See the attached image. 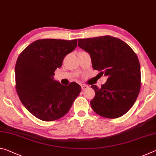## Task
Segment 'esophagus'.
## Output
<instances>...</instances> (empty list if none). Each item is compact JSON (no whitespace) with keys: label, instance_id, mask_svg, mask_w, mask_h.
<instances>
[{"label":"esophagus","instance_id":"34e87169","mask_svg":"<svg viewBox=\"0 0 156 156\" xmlns=\"http://www.w3.org/2000/svg\"><path fill=\"white\" fill-rule=\"evenodd\" d=\"M81 87H82V89H83V90H85V89H87L89 87L88 85H87V84H83Z\"/></svg>","mask_w":156,"mask_h":156}]
</instances>
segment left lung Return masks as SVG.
<instances>
[{"mask_svg": "<svg viewBox=\"0 0 156 156\" xmlns=\"http://www.w3.org/2000/svg\"><path fill=\"white\" fill-rule=\"evenodd\" d=\"M78 44L90 55L94 69L108 77L100 88L91 86L96 93L90 102L91 108L107 118L125 115L135 103L141 87L136 53L125 42L111 36L78 39Z\"/></svg>", "mask_w": 156, "mask_h": 156, "instance_id": "8db88e82", "label": "left lung"}]
</instances>
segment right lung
Here are the masks:
<instances>
[{
	"mask_svg": "<svg viewBox=\"0 0 156 156\" xmlns=\"http://www.w3.org/2000/svg\"><path fill=\"white\" fill-rule=\"evenodd\" d=\"M77 39H41L21 52L15 66L16 89L22 104L31 114L43 121L64 116L81 91L74 82L63 85L54 80L66 55L77 46Z\"/></svg>",
	"mask_w": 156,
	"mask_h": 156,
	"instance_id": "right-lung-1",
	"label": "right lung"
}]
</instances>
